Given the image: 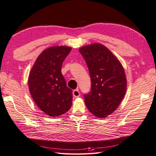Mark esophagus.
Segmentation results:
<instances>
[{
    "mask_svg": "<svg viewBox=\"0 0 156 156\" xmlns=\"http://www.w3.org/2000/svg\"><path fill=\"white\" fill-rule=\"evenodd\" d=\"M80 95H81V94H80V92L78 89H75L73 91V96L75 98H78L80 96Z\"/></svg>",
    "mask_w": 156,
    "mask_h": 156,
    "instance_id": "esophagus-1",
    "label": "esophagus"
}]
</instances>
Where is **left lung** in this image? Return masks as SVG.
Segmentation results:
<instances>
[{
    "instance_id": "left-lung-1",
    "label": "left lung",
    "mask_w": 156,
    "mask_h": 156,
    "mask_svg": "<svg viewBox=\"0 0 156 156\" xmlns=\"http://www.w3.org/2000/svg\"><path fill=\"white\" fill-rule=\"evenodd\" d=\"M88 66L91 90L84 95L89 111L98 118H105L114 112L125 96L127 80L120 61L100 44L79 49Z\"/></svg>"
}]
</instances>
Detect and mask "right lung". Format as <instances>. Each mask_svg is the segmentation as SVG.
Wrapping results in <instances>:
<instances>
[{"label":"right lung","instance_id":"obj_1","mask_svg":"<svg viewBox=\"0 0 156 156\" xmlns=\"http://www.w3.org/2000/svg\"><path fill=\"white\" fill-rule=\"evenodd\" d=\"M72 48L54 46L45 49L30 70L29 88L37 106L48 115H63L72 104V90L61 73L64 59Z\"/></svg>","mask_w":156,"mask_h":156}]
</instances>
